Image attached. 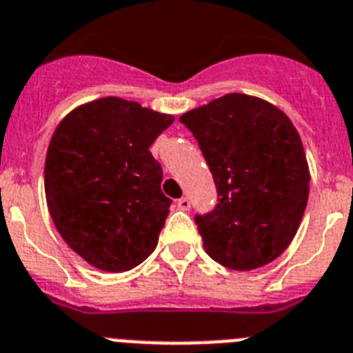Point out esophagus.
Returning a JSON list of instances; mask_svg holds the SVG:
<instances>
[{"mask_svg": "<svg viewBox=\"0 0 353 353\" xmlns=\"http://www.w3.org/2000/svg\"><path fill=\"white\" fill-rule=\"evenodd\" d=\"M190 204H192V202H190L188 197H181L179 201H177V208H179V210H190Z\"/></svg>", "mask_w": 353, "mask_h": 353, "instance_id": "esophagus-1", "label": "esophagus"}]
</instances>
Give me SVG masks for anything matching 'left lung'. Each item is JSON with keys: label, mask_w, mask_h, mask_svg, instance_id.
Wrapping results in <instances>:
<instances>
[{"label": "left lung", "mask_w": 353, "mask_h": 353, "mask_svg": "<svg viewBox=\"0 0 353 353\" xmlns=\"http://www.w3.org/2000/svg\"><path fill=\"white\" fill-rule=\"evenodd\" d=\"M213 174L219 204L197 214L204 250L231 270L277 259L299 231L309 167L299 131L284 112L247 94H225L183 113Z\"/></svg>", "instance_id": "1"}]
</instances>
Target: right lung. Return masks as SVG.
<instances>
[{
	"label": "right lung",
	"instance_id": "1",
	"mask_svg": "<svg viewBox=\"0 0 353 353\" xmlns=\"http://www.w3.org/2000/svg\"><path fill=\"white\" fill-rule=\"evenodd\" d=\"M172 122L134 101L103 97L72 110L54 130L44 167L49 214L92 266L128 272L156 249L172 201L149 147Z\"/></svg>",
	"mask_w": 353,
	"mask_h": 353
}]
</instances>
